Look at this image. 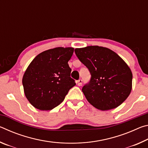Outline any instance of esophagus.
<instances>
[{
  "label": "esophagus",
  "instance_id": "34e87169",
  "mask_svg": "<svg viewBox=\"0 0 148 148\" xmlns=\"http://www.w3.org/2000/svg\"><path fill=\"white\" fill-rule=\"evenodd\" d=\"M77 85L78 86H82V79L77 80Z\"/></svg>",
  "mask_w": 148,
  "mask_h": 148
}]
</instances>
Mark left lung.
Returning a JSON list of instances; mask_svg holds the SVG:
<instances>
[{"mask_svg":"<svg viewBox=\"0 0 148 148\" xmlns=\"http://www.w3.org/2000/svg\"><path fill=\"white\" fill-rule=\"evenodd\" d=\"M74 51L91 75L82 88L87 101L103 111L121 104L132 89V74L126 62L107 47L91 46Z\"/></svg>","mask_w":148,"mask_h":148,"instance_id":"8db88e82","label":"left lung"}]
</instances>
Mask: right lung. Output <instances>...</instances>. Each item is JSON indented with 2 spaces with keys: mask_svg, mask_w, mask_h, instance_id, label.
<instances>
[{
  "mask_svg": "<svg viewBox=\"0 0 148 148\" xmlns=\"http://www.w3.org/2000/svg\"><path fill=\"white\" fill-rule=\"evenodd\" d=\"M73 52V47H56L42 52L30 63L22 83L25 97L34 108L53 109L76 85L68 64Z\"/></svg>",
  "mask_w": 148,
  "mask_h": 148,
  "instance_id": "right-lung-1",
  "label": "right lung"
}]
</instances>
